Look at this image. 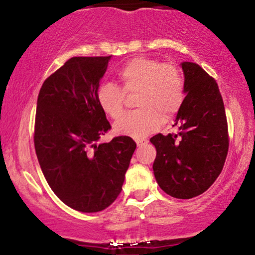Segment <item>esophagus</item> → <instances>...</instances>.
<instances>
[{"label":"esophagus","mask_w":255,"mask_h":255,"mask_svg":"<svg viewBox=\"0 0 255 255\" xmlns=\"http://www.w3.org/2000/svg\"><path fill=\"white\" fill-rule=\"evenodd\" d=\"M147 140H144V139H142V140H137V146L138 147H142V146H145V145H147Z\"/></svg>","instance_id":"esophagus-1"}]
</instances>
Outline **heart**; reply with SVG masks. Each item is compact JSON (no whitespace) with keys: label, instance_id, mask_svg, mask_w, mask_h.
Masks as SVG:
<instances>
[{"label":"heart","instance_id":"heart-1","mask_svg":"<svg viewBox=\"0 0 255 255\" xmlns=\"http://www.w3.org/2000/svg\"><path fill=\"white\" fill-rule=\"evenodd\" d=\"M124 93H135L138 110L125 114L114 124L115 133L142 139L154 132L162 120L179 113L184 101L183 78L175 66L155 59L137 57L128 60L117 73ZM124 93L120 87L104 82L96 93L103 113L118 118L123 113Z\"/></svg>","mask_w":255,"mask_h":255}]
</instances>
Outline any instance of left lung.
<instances>
[{
  "mask_svg": "<svg viewBox=\"0 0 255 255\" xmlns=\"http://www.w3.org/2000/svg\"><path fill=\"white\" fill-rule=\"evenodd\" d=\"M183 104L176 114L175 133L155 134L153 173L169 196L188 200L215 182L229 149L225 108L217 83L195 62H181Z\"/></svg>",
  "mask_w": 255,
  "mask_h": 255,
  "instance_id": "obj_1",
  "label": "left lung"
}]
</instances>
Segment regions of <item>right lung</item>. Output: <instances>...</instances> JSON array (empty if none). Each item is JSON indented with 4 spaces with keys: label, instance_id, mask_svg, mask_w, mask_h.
<instances>
[{
    "label": "right lung",
    "instance_id": "1",
    "mask_svg": "<svg viewBox=\"0 0 255 255\" xmlns=\"http://www.w3.org/2000/svg\"><path fill=\"white\" fill-rule=\"evenodd\" d=\"M110 59L71 58L38 95L34 148L41 172L59 200L81 212L114 203L137 147L127 135L99 142L111 128L96 99Z\"/></svg>",
    "mask_w": 255,
    "mask_h": 255
}]
</instances>
